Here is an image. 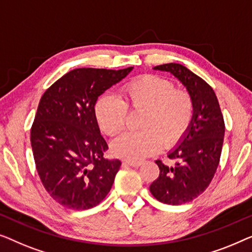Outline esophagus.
I'll use <instances>...</instances> for the list:
<instances>
[{
	"label": "esophagus",
	"mask_w": 252,
	"mask_h": 252,
	"mask_svg": "<svg viewBox=\"0 0 252 252\" xmlns=\"http://www.w3.org/2000/svg\"><path fill=\"white\" fill-rule=\"evenodd\" d=\"M122 164H123V165L133 166V168H139V166L141 165V162H136V161H123Z\"/></svg>",
	"instance_id": "esophagus-1"
}]
</instances>
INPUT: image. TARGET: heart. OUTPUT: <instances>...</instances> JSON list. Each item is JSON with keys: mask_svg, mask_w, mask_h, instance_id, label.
I'll use <instances>...</instances> for the list:
<instances>
[{"mask_svg": "<svg viewBox=\"0 0 252 252\" xmlns=\"http://www.w3.org/2000/svg\"><path fill=\"white\" fill-rule=\"evenodd\" d=\"M125 100L105 94L97 99L94 113L99 127L114 136L126 125V106L145 109L140 131H127L115 138L111 145L113 154L129 161H139L157 153L161 145L178 143L187 132L194 116V102L185 91L176 90L175 84L157 75H144L126 84Z\"/></svg>", "mask_w": 252, "mask_h": 252, "instance_id": "heart-1", "label": "heart"}]
</instances>
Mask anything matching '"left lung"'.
<instances>
[{
	"label": "left lung",
	"instance_id": "8db88e82",
	"mask_svg": "<svg viewBox=\"0 0 252 252\" xmlns=\"http://www.w3.org/2000/svg\"><path fill=\"white\" fill-rule=\"evenodd\" d=\"M153 69L175 76L194 102V116L189 130L168 153L173 163L168 165L155 161L160 176L150 186L157 200L179 205L203 193L214 178L224 143V118L212 88L185 66L170 63Z\"/></svg>",
	"mask_w": 252,
	"mask_h": 252
}]
</instances>
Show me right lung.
<instances>
[{
	"instance_id": "1",
	"label": "right lung",
	"mask_w": 252,
	"mask_h": 252,
	"mask_svg": "<svg viewBox=\"0 0 252 252\" xmlns=\"http://www.w3.org/2000/svg\"><path fill=\"white\" fill-rule=\"evenodd\" d=\"M132 69H73L42 95L31 130L32 150L44 189L63 207L94 208L111 190L121 161L104 158L108 147L94 108L99 95Z\"/></svg>"
}]
</instances>
